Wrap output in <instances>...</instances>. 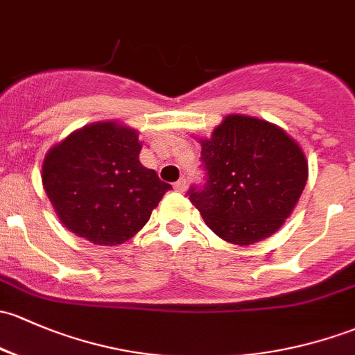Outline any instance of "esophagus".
<instances>
[{
  "mask_svg": "<svg viewBox=\"0 0 355 355\" xmlns=\"http://www.w3.org/2000/svg\"><path fill=\"white\" fill-rule=\"evenodd\" d=\"M173 189L177 190V192H184V190H185V178L182 177L180 180L175 182V184H173Z\"/></svg>",
  "mask_w": 355,
  "mask_h": 355,
  "instance_id": "esophagus-1",
  "label": "esophagus"
}]
</instances>
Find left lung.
<instances>
[{
    "label": "left lung",
    "instance_id": "1",
    "mask_svg": "<svg viewBox=\"0 0 355 355\" xmlns=\"http://www.w3.org/2000/svg\"><path fill=\"white\" fill-rule=\"evenodd\" d=\"M207 170L204 189L189 199L204 223L233 245H253L281 230L293 214L306 180L308 159L279 125L243 114H230L197 137Z\"/></svg>",
    "mask_w": 355,
    "mask_h": 355
}]
</instances>
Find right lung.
I'll return each instance as SVG.
<instances>
[{
    "mask_svg": "<svg viewBox=\"0 0 355 355\" xmlns=\"http://www.w3.org/2000/svg\"><path fill=\"white\" fill-rule=\"evenodd\" d=\"M141 141L124 122H93L47 151L42 185L59 221L100 246L122 245L146 225L170 185L139 162Z\"/></svg>",
    "mask_w": 355,
    "mask_h": 355,
    "instance_id": "add662e5",
    "label": "right lung"
}]
</instances>
